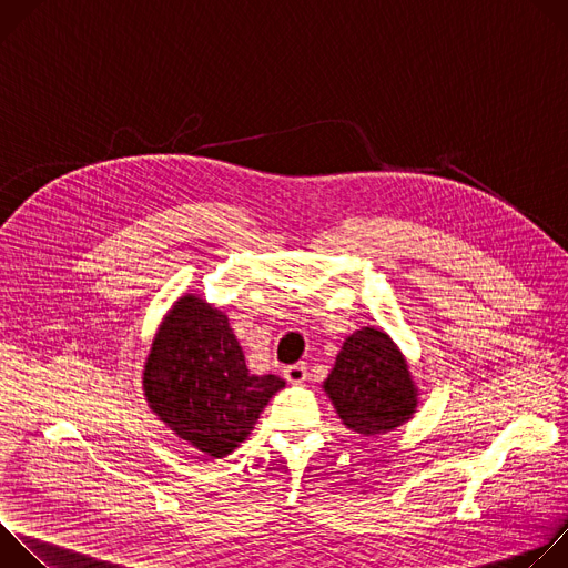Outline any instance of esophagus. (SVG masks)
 <instances>
[{
	"label": "esophagus",
	"mask_w": 568,
	"mask_h": 568,
	"mask_svg": "<svg viewBox=\"0 0 568 568\" xmlns=\"http://www.w3.org/2000/svg\"><path fill=\"white\" fill-rule=\"evenodd\" d=\"M283 375L290 384H303L307 379V366L305 364H292L283 371Z\"/></svg>",
	"instance_id": "34e87169"
}]
</instances>
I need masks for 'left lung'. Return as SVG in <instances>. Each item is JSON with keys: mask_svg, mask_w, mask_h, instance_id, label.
<instances>
[{"mask_svg": "<svg viewBox=\"0 0 568 568\" xmlns=\"http://www.w3.org/2000/svg\"><path fill=\"white\" fill-rule=\"evenodd\" d=\"M323 388L344 425L364 436L399 427L416 409V388L407 362L375 328L357 331L344 342Z\"/></svg>", "mask_w": 568, "mask_h": 568, "instance_id": "left-lung-1", "label": "left lung"}]
</instances>
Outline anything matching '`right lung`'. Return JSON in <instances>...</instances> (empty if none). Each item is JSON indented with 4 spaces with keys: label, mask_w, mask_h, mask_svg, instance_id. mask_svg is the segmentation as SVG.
<instances>
[{
    "label": "right lung",
    "mask_w": 568,
    "mask_h": 568,
    "mask_svg": "<svg viewBox=\"0 0 568 568\" xmlns=\"http://www.w3.org/2000/svg\"><path fill=\"white\" fill-rule=\"evenodd\" d=\"M150 409L182 440L222 458L245 440L278 375H252L226 316L184 296L161 326L143 373Z\"/></svg>",
    "instance_id": "right-lung-1"
}]
</instances>
